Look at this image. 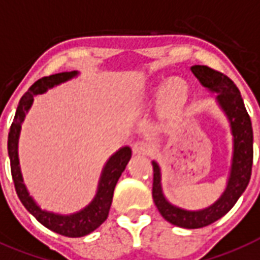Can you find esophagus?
Returning <instances> with one entry per match:
<instances>
[{"label":"esophagus","instance_id":"34e87169","mask_svg":"<svg viewBox=\"0 0 260 260\" xmlns=\"http://www.w3.org/2000/svg\"><path fill=\"white\" fill-rule=\"evenodd\" d=\"M150 150V146L146 141H137L136 144L133 145V152L136 154H146Z\"/></svg>","mask_w":260,"mask_h":260}]
</instances>
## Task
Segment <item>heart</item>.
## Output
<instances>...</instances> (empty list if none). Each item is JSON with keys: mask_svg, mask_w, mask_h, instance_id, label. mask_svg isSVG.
Masks as SVG:
<instances>
[{"mask_svg": "<svg viewBox=\"0 0 260 260\" xmlns=\"http://www.w3.org/2000/svg\"><path fill=\"white\" fill-rule=\"evenodd\" d=\"M166 99L171 107H180L187 99V88L180 80H172L166 88Z\"/></svg>", "mask_w": 260, "mask_h": 260, "instance_id": "1", "label": "heart"}]
</instances>
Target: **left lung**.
Returning <instances> with one entry per match:
<instances>
[{
	"label": "left lung",
	"instance_id": "obj_1",
	"mask_svg": "<svg viewBox=\"0 0 260 260\" xmlns=\"http://www.w3.org/2000/svg\"><path fill=\"white\" fill-rule=\"evenodd\" d=\"M191 72L205 88L217 93V102L224 110L231 123L233 136V157L228 184L224 194L212 206L203 210L190 212L171 205L166 199L161 190V174L160 167L156 161L153 164V201L158 212L168 222L180 228L197 229L216 222L224 217L235 206L237 199L244 192L251 179L253 160V134L252 124L244 102L241 99L240 90L235 82L218 70L205 65H195Z\"/></svg>",
	"mask_w": 260,
	"mask_h": 260
}]
</instances>
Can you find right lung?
Segmentation results:
<instances>
[{
  "label": "right lung",
  "mask_w": 260,
  "mask_h": 260,
  "mask_svg": "<svg viewBox=\"0 0 260 260\" xmlns=\"http://www.w3.org/2000/svg\"><path fill=\"white\" fill-rule=\"evenodd\" d=\"M74 76H77V72H62V73L51 74V76L38 80L23 94V98L20 99L19 106L16 110L15 119L12 122L9 136H8V153H9V158H11L12 178H13L16 192L19 195L20 201L40 224L44 225L50 231L59 233V235L66 237H82L85 235H89L90 232H93L94 229L99 228L104 221L107 220L116 183H118L120 175H122V172L127 166L128 160L132 157V149L128 146H124V148L119 149L115 154H112L107 164L104 166L102 178L99 182L96 197L85 209H82L81 212L74 213L70 216L54 214V213L42 210L36 205L35 201L29 197L23 183L19 167V156H17V142H19L21 123L25 118V114L32 106L35 94L43 93L48 88H53L54 85L68 81Z\"/></svg>",
  "instance_id": "1"
}]
</instances>
